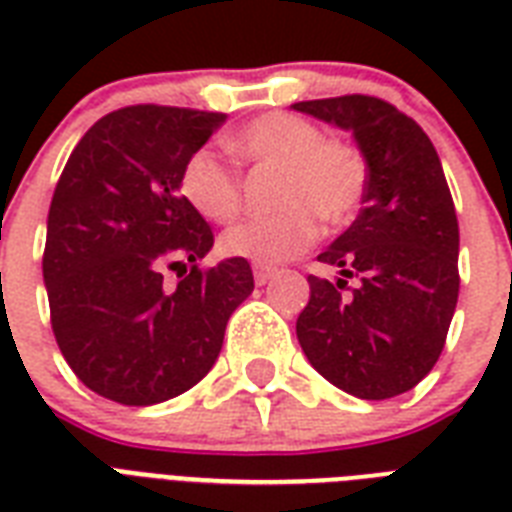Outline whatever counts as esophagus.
Here are the masks:
<instances>
[{"mask_svg":"<svg viewBox=\"0 0 512 512\" xmlns=\"http://www.w3.org/2000/svg\"><path fill=\"white\" fill-rule=\"evenodd\" d=\"M252 273H255L257 284H268V281L273 279L276 268H273V265H268V263H255V265H252Z\"/></svg>","mask_w":512,"mask_h":512,"instance_id":"34e87169","label":"esophagus"}]
</instances>
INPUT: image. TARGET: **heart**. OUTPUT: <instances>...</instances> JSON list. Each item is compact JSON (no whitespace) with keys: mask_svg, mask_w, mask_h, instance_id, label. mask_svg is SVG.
Wrapping results in <instances>:
<instances>
[{"mask_svg":"<svg viewBox=\"0 0 512 512\" xmlns=\"http://www.w3.org/2000/svg\"><path fill=\"white\" fill-rule=\"evenodd\" d=\"M233 154L255 167L279 170L273 185V215L247 220L223 233L228 257L255 263H284L319 236V220L329 228L356 215L366 193L364 156L348 143L324 138V130L300 116H257L228 138ZM180 191L201 217L231 223L241 212V177L215 148H196L180 172Z\"/></svg>","mask_w":512,"mask_h":512,"instance_id":"heart-1","label":"heart"}]
</instances>
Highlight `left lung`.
<instances>
[{
	"mask_svg": "<svg viewBox=\"0 0 512 512\" xmlns=\"http://www.w3.org/2000/svg\"><path fill=\"white\" fill-rule=\"evenodd\" d=\"M292 108L353 132L369 172L358 217L319 255L342 279L308 276L297 340L340 390L393 398L436 366L460 295V225L444 167L420 124L388 100L340 95Z\"/></svg>",
	"mask_w": 512,
	"mask_h": 512,
	"instance_id": "obj_1",
	"label": "left lung"
}]
</instances>
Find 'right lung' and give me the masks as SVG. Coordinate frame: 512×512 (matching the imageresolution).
Returning <instances> with one entry per match:
<instances>
[{
    "label": "right lung",
    "mask_w": 512,
    "mask_h": 512,
    "mask_svg": "<svg viewBox=\"0 0 512 512\" xmlns=\"http://www.w3.org/2000/svg\"><path fill=\"white\" fill-rule=\"evenodd\" d=\"M223 122L196 108H119L84 132L55 185L42 257L52 332L76 377L116 404L193 388L255 289L244 257L201 268L215 236L180 193L185 159Z\"/></svg>",
    "instance_id": "obj_1"
}]
</instances>
